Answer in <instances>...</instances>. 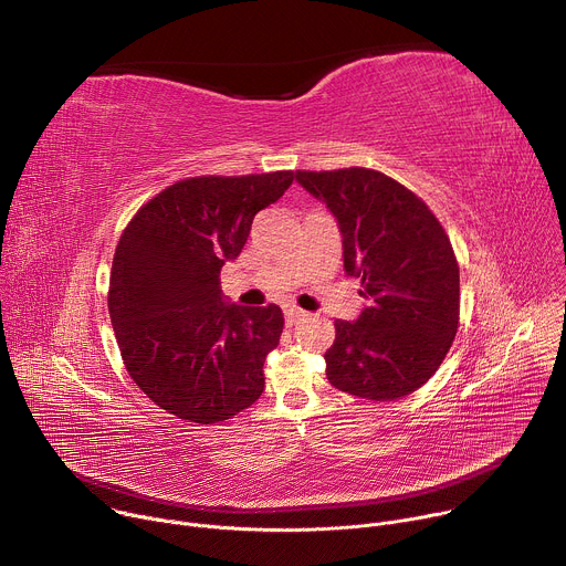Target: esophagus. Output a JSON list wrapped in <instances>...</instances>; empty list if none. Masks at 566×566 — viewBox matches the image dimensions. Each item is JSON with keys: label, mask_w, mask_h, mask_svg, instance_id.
Instances as JSON below:
<instances>
[{"label": "esophagus", "mask_w": 566, "mask_h": 566, "mask_svg": "<svg viewBox=\"0 0 566 566\" xmlns=\"http://www.w3.org/2000/svg\"><path fill=\"white\" fill-rule=\"evenodd\" d=\"M304 315H306V313H304L302 308H293V306H291V308H286V311H284V322H286V327L297 325V322H300Z\"/></svg>", "instance_id": "esophagus-1"}]
</instances>
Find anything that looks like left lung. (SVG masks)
Returning <instances> with one entry per match:
<instances>
[{"mask_svg": "<svg viewBox=\"0 0 566 566\" xmlns=\"http://www.w3.org/2000/svg\"><path fill=\"white\" fill-rule=\"evenodd\" d=\"M295 181L336 217L345 271L367 300L356 319H336L329 382L369 400L412 394L439 369L459 325L446 230L415 192L376 170H300Z\"/></svg>", "mask_w": 566, "mask_h": 566, "instance_id": "8db88e82", "label": "left lung"}]
</instances>
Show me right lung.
Instances as JSON below:
<instances>
[{
  "instance_id": "right-lung-1",
  "label": "right lung",
  "mask_w": 566,
  "mask_h": 566,
  "mask_svg": "<svg viewBox=\"0 0 566 566\" xmlns=\"http://www.w3.org/2000/svg\"><path fill=\"white\" fill-rule=\"evenodd\" d=\"M293 179L271 172L179 181L147 201L118 241L109 317L120 356L147 398L184 421H226L264 391L282 308L226 302L219 271L239 258L255 214Z\"/></svg>"
}]
</instances>
